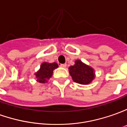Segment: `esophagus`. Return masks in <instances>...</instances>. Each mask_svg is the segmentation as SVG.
<instances>
[{"label": "esophagus", "mask_w": 127, "mask_h": 127, "mask_svg": "<svg viewBox=\"0 0 127 127\" xmlns=\"http://www.w3.org/2000/svg\"><path fill=\"white\" fill-rule=\"evenodd\" d=\"M60 67L63 68H65L67 67V64H60Z\"/></svg>", "instance_id": "obj_1"}]
</instances>
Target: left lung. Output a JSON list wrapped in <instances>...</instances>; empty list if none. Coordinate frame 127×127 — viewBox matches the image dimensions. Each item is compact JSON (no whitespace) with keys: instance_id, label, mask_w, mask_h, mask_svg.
Listing matches in <instances>:
<instances>
[{"instance_id":"left-lung-1","label":"left lung","mask_w":127,"mask_h":127,"mask_svg":"<svg viewBox=\"0 0 127 127\" xmlns=\"http://www.w3.org/2000/svg\"><path fill=\"white\" fill-rule=\"evenodd\" d=\"M69 72L73 81L84 85L91 84L95 77L94 68L80 60H75L74 64L69 67Z\"/></svg>"}]
</instances>
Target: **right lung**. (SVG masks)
<instances>
[{
  "instance_id": "add662e5",
  "label": "right lung",
  "mask_w": 127,
  "mask_h": 127,
  "mask_svg": "<svg viewBox=\"0 0 127 127\" xmlns=\"http://www.w3.org/2000/svg\"><path fill=\"white\" fill-rule=\"evenodd\" d=\"M58 67V64L56 63H49L46 62L43 63L41 64L39 69L34 73V75L36 78V81L41 84L47 83L52 77L53 70Z\"/></svg>"
}]
</instances>
